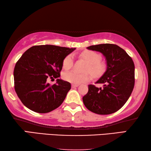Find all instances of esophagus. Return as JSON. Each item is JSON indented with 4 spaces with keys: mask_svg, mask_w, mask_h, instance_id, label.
<instances>
[{
    "mask_svg": "<svg viewBox=\"0 0 151 151\" xmlns=\"http://www.w3.org/2000/svg\"><path fill=\"white\" fill-rule=\"evenodd\" d=\"M79 86V85H77V84H72V87L73 88H75V87H77Z\"/></svg>",
    "mask_w": 151,
    "mask_h": 151,
    "instance_id": "1",
    "label": "esophagus"
}]
</instances>
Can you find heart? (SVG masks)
<instances>
[{"mask_svg":"<svg viewBox=\"0 0 151 151\" xmlns=\"http://www.w3.org/2000/svg\"><path fill=\"white\" fill-rule=\"evenodd\" d=\"M81 57L87 62V64L85 68V71L88 72L94 77H99L106 71L107 64L104 61L101 60V56L95 51L88 50L81 54ZM74 59L73 55L66 56L63 62V66L65 70H68L73 66ZM65 81L73 84H81L90 80L88 73H78L75 71H69L64 73L63 75Z\"/></svg>","mask_w":151,"mask_h":151,"instance_id":"b5f03b06","label":"heart"}]
</instances>
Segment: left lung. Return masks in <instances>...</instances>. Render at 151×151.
<instances>
[{"label":"left lung","mask_w":151,"mask_h":151,"mask_svg":"<svg viewBox=\"0 0 151 151\" xmlns=\"http://www.w3.org/2000/svg\"><path fill=\"white\" fill-rule=\"evenodd\" d=\"M87 48L103 54L106 57L107 69L96 82L103 84V87L88 85V92L83 97V103L93 113L113 114L123 107L132 92L134 64L125 50L116 44L94 45Z\"/></svg>","instance_id":"8db88e82"}]
</instances>
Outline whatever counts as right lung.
Returning a JSON list of instances; mask_svg holds the SVG:
<instances>
[{
    "label": "right lung",
    "instance_id": "right-lung-1",
    "mask_svg": "<svg viewBox=\"0 0 151 151\" xmlns=\"http://www.w3.org/2000/svg\"><path fill=\"white\" fill-rule=\"evenodd\" d=\"M76 48L53 45H34L24 52L14 68L17 95L24 106L45 114L63 104L71 88L70 83L58 78L63 60ZM50 78H57L51 86Z\"/></svg>",
    "mask_w": 151,
    "mask_h": 151
}]
</instances>
